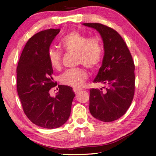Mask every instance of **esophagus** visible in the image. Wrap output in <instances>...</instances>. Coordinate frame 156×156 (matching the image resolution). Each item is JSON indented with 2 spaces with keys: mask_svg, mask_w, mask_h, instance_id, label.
<instances>
[{
  "mask_svg": "<svg viewBox=\"0 0 156 156\" xmlns=\"http://www.w3.org/2000/svg\"><path fill=\"white\" fill-rule=\"evenodd\" d=\"M73 92H74L75 94H77V93H78V92H79L80 91H81V90L79 89V88H73Z\"/></svg>",
  "mask_w": 156,
  "mask_h": 156,
  "instance_id": "1",
  "label": "esophagus"
}]
</instances>
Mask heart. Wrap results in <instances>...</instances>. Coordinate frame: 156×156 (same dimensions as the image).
<instances>
[{"label":"heart","instance_id":"obj_1","mask_svg":"<svg viewBox=\"0 0 156 156\" xmlns=\"http://www.w3.org/2000/svg\"><path fill=\"white\" fill-rule=\"evenodd\" d=\"M62 48L68 53H75L77 64H83L91 70L97 69L102 62L104 48L102 40L98 36L88 37L86 34L73 30L65 35L61 40ZM50 64L55 69L62 66V53L56 48L48 51ZM88 78V73L82 66L68 69L61 74L60 82L65 85L80 87Z\"/></svg>","mask_w":156,"mask_h":156}]
</instances>
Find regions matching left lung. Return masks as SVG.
Segmentation results:
<instances>
[{
  "mask_svg": "<svg viewBox=\"0 0 156 156\" xmlns=\"http://www.w3.org/2000/svg\"><path fill=\"white\" fill-rule=\"evenodd\" d=\"M96 29L104 46V56L94 83L100 89L90 90L89 109L95 119L112 122L123 116L130 107L135 93V64L122 36L112 28L98 23H83Z\"/></svg>",
  "mask_w": 156,
  "mask_h": 156,
  "instance_id": "obj_1",
  "label": "left lung"
}]
</instances>
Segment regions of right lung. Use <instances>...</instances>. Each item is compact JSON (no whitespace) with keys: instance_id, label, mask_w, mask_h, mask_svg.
Segmentation results:
<instances>
[{"instance_id":"1","label":"right lung","mask_w":156,"mask_h":156,"mask_svg":"<svg viewBox=\"0 0 156 156\" xmlns=\"http://www.w3.org/2000/svg\"><path fill=\"white\" fill-rule=\"evenodd\" d=\"M60 31L50 29L32 36L17 67V90L23 111L33 124L47 129L57 128L68 120L75 97L72 87L65 85H58L55 97L49 94L57 83L53 81L48 51Z\"/></svg>"}]
</instances>
